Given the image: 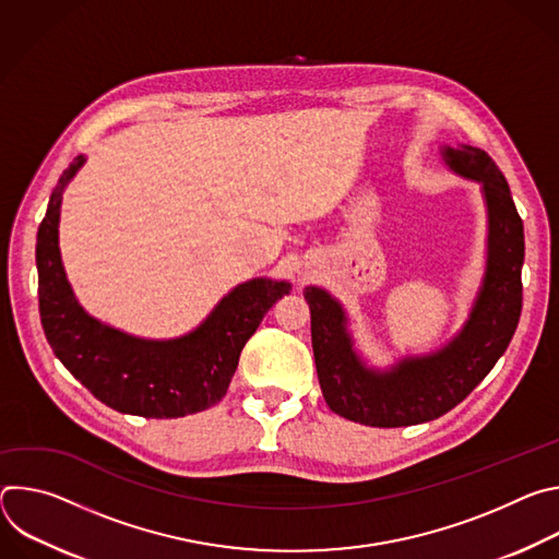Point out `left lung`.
<instances>
[{"label": "left lung", "instance_id": "1", "mask_svg": "<svg viewBox=\"0 0 559 559\" xmlns=\"http://www.w3.org/2000/svg\"><path fill=\"white\" fill-rule=\"evenodd\" d=\"M444 166L480 183L487 205V263L462 330L440 349L367 365L349 332V316L328 289L309 285L311 347L328 407L369 427H409L440 418L485 380L507 352L522 313L524 225L493 158L473 145H442Z\"/></svg>", "mask_w": 559, "mask_h": 559}]
</instances>
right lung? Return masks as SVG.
I'll return each mask as SVG.
<instances>
[{"instance_id":"obj_1","label":"right lung","mask_w":559,"mask_h":559,"mask_svg":"<svg viewBox=\"0 0 559 559\" xmlns=\"http://www.w3.org/2000/svg\"><path fill=\"white\" fill-rule=\"evenodd\" d=\"M84 164L86 156L79 154L63 170L37 231L39 316L55 356L119 414L183 418L210 409L225 395L238 356L263 316L289 294L292 283L267 276L238 283L199 328L166 341L132 336L97 321L79 305L59 252L63 190Z\"/></svg>"}]
</instances>
